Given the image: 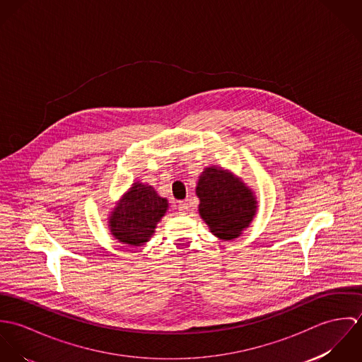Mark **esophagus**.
I'll return each mask as SVG.
<instances>
[{
	"label": "esophagus",
	"mask_w": 362,
	"mask_h": 362,
	"mask_svg": "<svg viewBox=\"0 0 362 362\" xmlns=\"http://www.w3.org/2000/svg\"><path fill=\"white\" fill-rule=\"evenodd\" d=\"M177 209H178V211H180L181 214H187V211H188V204L184 202V201H180V202L177 204Z\"/></svg>",
	"instance_id": "34e87169"
}]
</instances>
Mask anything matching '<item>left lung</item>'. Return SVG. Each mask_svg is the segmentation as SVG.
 <instances>
[{"label": "left lung", "instance_id": "8db88e82", "mask_svg": "<svg viewBox=\"0 0 362 362\" xmlns=\"http://www.w3.org/2000/svg\"><path fill=\"white\" fill-rule=\"evenodd\" d=\"M197 195L201 201L199 214L210 231L221 240L238 237L255 214L257 201L251 189L217 167H209L202 173Z\"/></svg>", "mask_w": 362, "mask_h": 362}]
</instances>
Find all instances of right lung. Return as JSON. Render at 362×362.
Here are the masks:
<instances>
[{
  "instance_id": "obj_1",
  "label": "right lung",
  "mask_w": 362,
  "mask_h": 362,
  "mask_svg": "<svg viewBox=\"0 0 362 362\" xmlns=\"http://www.w3.org/2000/svg\"><path fill=\"white\" fill-rule=\"evenodd\" d=\"M167 206V201L157 195L153 187L135 182L111 214V233L122 244L144 245L155 233Z\"/></svg>"
}]
</instances>
